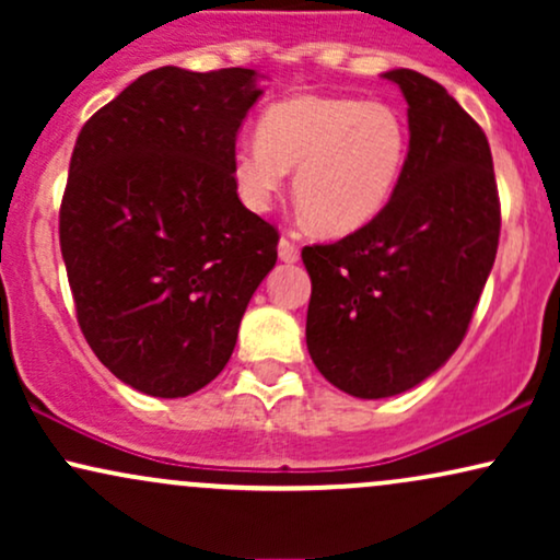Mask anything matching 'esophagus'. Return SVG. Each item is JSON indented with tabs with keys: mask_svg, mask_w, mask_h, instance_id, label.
Instances as JSON below:
<instances>
[{
	"mask_svg": "<svg viewBox=\"0 0 560 560\" xmlns=\"http://www.w3.org/2000/svg\"><path fill=\"white\" fill-rule=\"evenodd\" d=\"M279 258L284 262H298L300 260V247L294 242H289L287 236H281L279 242Z\"/></svg>",
	"mask_w": 560,
	"mask_h": 560,
	"instance_id": "obj_1",
	"label": "esophagus"
}]
</instances>
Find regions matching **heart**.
Returning a JSON list of instances; mask_svg holds the SVG:
<instances>
[{
	"label": "heart",
	"instance_id": "b5f03b06",
	"mask_svg": "<svg viewBox=\"0 0 560 560\" xmlns=\"http://www.w3.org/2000/svg\"><path fill=\"white\" fill-rule=\"evenodd\" d=\"M408 152V124L389 102L294 94L262 113L258 139L236 147L234 184L247 208L268 210L294 168V202L307 226L347 236L387 208Z\"/></svg>",
	"mask_w": 560,
	"mask_h": 560
}]
</instances>
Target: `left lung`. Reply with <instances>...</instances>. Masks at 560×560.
Here are the masks:
<instances>
[{
	"mask_svg": "<svg viewBox=\"0 0 560 560\" xmlns=\"http://www.w3.org/2000/svg\"><path fill=\"white\" fill-rule=\"evenodd\" d=\"M410 152L387 208L334 244L302 249L311 273L305 339L347 395L413 389L464 342L492 271L500 202L485 131L445 86L397 68Z\"/></svg>",
	"mask_w": 560,
	"mask_h": 560,
	"instance_id": "left-lung-1",
	"label": "left lung"
}]
</instances>
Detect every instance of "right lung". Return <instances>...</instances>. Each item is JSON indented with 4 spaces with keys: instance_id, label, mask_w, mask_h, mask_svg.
Here are the masks:
<instances>
[{
    "instance_id": "add662e5",
    "label": "right lung",
    "mask_w": 560,
    "mask_h": 560,
    "mask_svg": "<svg viewBox=\"0 0 560 560\" xmlns=\"http://www.w3.org/2000/svg\"><path fill=\"white\" fill-rule=\"evenodd\" d=\"M258 73L158 68L75 139L60 249L94 355L128 387L186 397L221 374L279 231L242 205L236 131Z\"/></svg>"
}]
</instances>
